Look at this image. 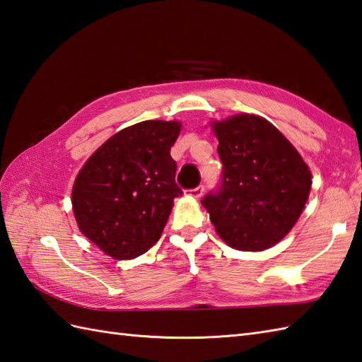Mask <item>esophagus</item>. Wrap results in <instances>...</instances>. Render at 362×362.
Listing matches in <instances>:
<instances>
[{
    "label": "esophagus",
    "instance_id": "obj_1",
    "mask_svg": "<svg viewBox=\"0 0 362 362\" xmlns=\"http://www.w3.org/2000/svg\"><path fill=\"white\" fill-rule=\"evenodd\" d=\"M188 194L196 197V199H199V197H201V196L204 194V185H199V187H196V188L188 189Z\"/></svg>",
    "mask_w": 362,
    "mask_h": 362
}]
</instances>
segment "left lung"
<instances>
[{"mask_svg":"<svg viewBox=\"0 0 362 362\" xmlns=\"http://www.w3.org/2000/svg\"><path fill=\"white\" fill-rule=\"evenodd\" d=\"M213 129L222 173L202 205L230 247H272L294 227L308 201L310 169L280 130L263 118L236 115L214 122Z\"/></svg>","mask_w":362,"mask_h":362,"instance_id":"obj_1","label":"left lung"}]
</instances>
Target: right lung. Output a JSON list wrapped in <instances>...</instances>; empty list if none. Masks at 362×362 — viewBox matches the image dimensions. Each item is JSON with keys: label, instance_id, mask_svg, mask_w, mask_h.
Masks as SVG:
<instances>
[{"label": "right lung", "instance_id": "right-lung-1", "mask_svg": "<svg viewBox=\"0 0 362 362\" xmlns=\"http://www.w3.org/2000/svg\"><path fill=\"white\" fill-rule=\"evenodd\" d=\"M175 121H143L109 138L76 177L71 202L81 232L117 259L141 255L163 232L174 197Z\"/></svg>", "mask_w": 362, "mask_h": 362}]
</instances>
